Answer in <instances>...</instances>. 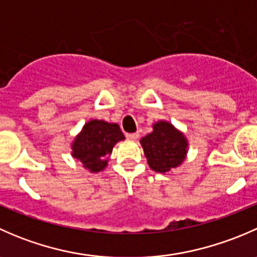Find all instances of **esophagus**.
<instances>
[{"label":"esophagus","mask_w":257,"mask_h":257,"mask_svg":"<svg viewBox=\"0 0 257 257\" xmlns=\"http://www.w3.org/2000/svg\"><path fill=\"white\" fill-rule=\"evenodd\" d=\"M126 138L131 139V141H137L139 138V134L138 133H129L126 134Z\"/></svg>","instance_id":"obj_1"}]
</instances>
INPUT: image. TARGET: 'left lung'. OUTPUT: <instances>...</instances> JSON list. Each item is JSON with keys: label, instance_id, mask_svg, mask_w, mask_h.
Here are the masks:
<instances>
[{"label": "left lung", "instance_id": "obj_1", "mask_svg": "<svg viewBox=\"0 0 257 257\" xmlns=\"http://www.w3.org/2000/svg\"><path fill=\"white\" fill-rule=\"evenodd\" d=\"M145 158L150 169L168 173L185 160L188 141L172 123L159 120L153 125V132L141 139Z\"/></svg>", "mask_w": 257, "mask_h": 257}]
</instances>
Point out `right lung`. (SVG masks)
<instances>
[{"label": "right lung", "mask_w": 257, "mask_h": 257, "mask_svg": "<svg viewBox=\"0 0 257 257\" xmlns=\"http://www.w3.org/2000/svg\"><path fill=\"white\" fill-rule=\"evenodd\" d=\"M120 141H124V134L118 124L92 119L72 143V157L89 172H102L107 167L113 147Z\"/></svg>", "instance_id": "obj_1"}]
</instances>
